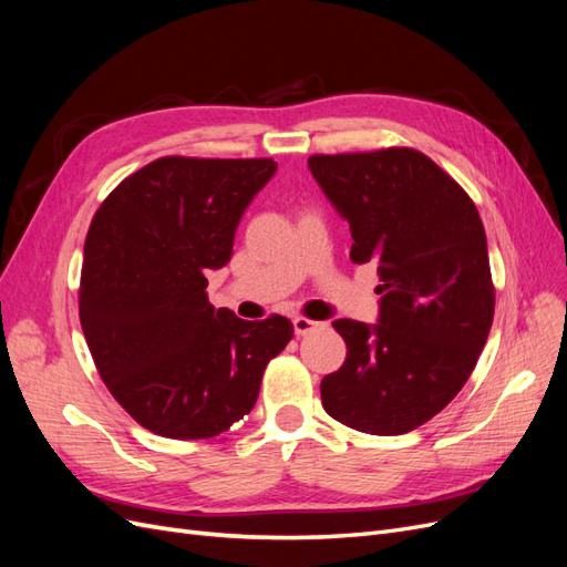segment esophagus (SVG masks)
Instances as JSON below:
<instances>
[{
  "label": "esophagus",
  "mask_w": 567,
  "mask_h": 567,
  "mask_svg": "<svg viewBox=\"0 0 567 567\" xmlns=\"http://www.w3.org/2000/svg\"><path fill=\"white\" fill-rule=\"evenodd\" d=\"M317 321H312V319H307V317H296L293 319V331H296V336H307V333H312L315 329H317Z\"/></svg>",
  "instance_id": "esophagus-1"
}]
</instances>
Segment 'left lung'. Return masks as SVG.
Instances as JSON below:
<instances>
[{"mask_svg":"<svg viewBox=\"0 0 567 567\" xmlns=\"http://www.w3.org/2000/svg\"><path fill=\"white\" fill-rule=\"evenodd\" d=\"M352 231L350 260L379 262V321H333L346 364L323 375L326 414L354 431L402 435L468 381L494 319L487 236L475 203L414 148L307 161Z\"/></svg>","mask_w":567,"mask_h":567,"instance_id":"1","label":"left lung"}]
</instances>
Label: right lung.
Segmentation results:
<instances>
[{"instance_id":"add662e5","label":"right lung","mask_w":567,"mask_h":567,"mask_svg":"<svg viewBox=\"0 0 567 567\" xmlns=\"http://www.w3.org/2000/svg\"><path fill=\"white\" fill-rule=\"evenodd\" d=\"M271 158L167 156L120 182L96 210L80 279V323L101 381L146 431L205 440L250 414L262 373L293 338L274 315L244 321L205 293Z\"/></svg>"}]
</instances>
